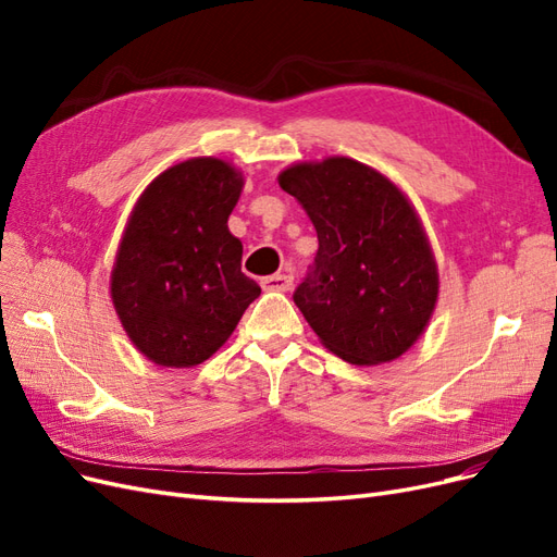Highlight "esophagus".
Returning a JSON list of instances; mask_svg holds the SVG:
<instances>
[{
	"mask_svg": "<svg viewBox=\"0 0 557 557\" xmlns=\"http://www.w3.org/2000/svg\"><path fill=\"white\" fill-rule=\"evenodd\" d=\"M260 285L264 290H276V293H285L293 288V276L290 274H274V276H264L260 281Z\"/></svg>",
	"mask_w": 557,
	"mask_h": 557,
	"instance_id": "obj_1",
	"label": "esophagus"
}]
</instances>
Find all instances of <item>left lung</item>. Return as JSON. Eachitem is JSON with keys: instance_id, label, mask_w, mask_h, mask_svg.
Wrapping results in <instances>:
<instances>
[{"instance_id": "obj_1", "label": "left lung", "mask_w": 557, "mask_h": 557, "mask_svg": "<svg viewBox=\"0 0 557 557\" xmlns=\"http://www.w3.org/2000/svg\"><path fill=\"white\" fill-rule=\"evenodd\" d=\"M278 185L318 234L311 272L293 295L318 339L350 364L407 352L440 297V272L411 201L350 158L293 164Z\"/></svg>"}]
</instances>
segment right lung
<instances>
[{
    "label": "right lung",
    "mask_w": 557,
    "mask_h": 557,
    "mask_svg": "<svg viewBox=\"0 0 557 557\" xmlns=\"http://www.w3.org/2000/svg\"><path fill=\"white\" fill-rule=\"evenodd\" d=\"M244 188L239 170L193 158L162 172L132 209L111 272L117 318L160 367L209 360L260 295L242 272V242L227 218Z\"/></svg>",
    "instance_id": "obj_1"
}]
</instances>
